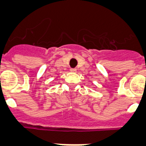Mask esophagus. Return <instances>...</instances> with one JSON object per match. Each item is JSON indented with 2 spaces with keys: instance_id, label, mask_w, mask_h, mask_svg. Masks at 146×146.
<instances>
[{
  "instance_id": "esophagus-1",
  "label": "esophagus",
  "mask_w": 146,
  "mask_h": 146,
  "mask_svg": "<svg viewBox=\"0 0 146 146\" xmlns=\"http://www.w3.org/2000/svg\"><path fill=\"white\" fill-rule=\"evenodd\" d=\"M70 71H71V72H76V69L71 68L70 69Z\"/></svg>"
}]
</instances>
